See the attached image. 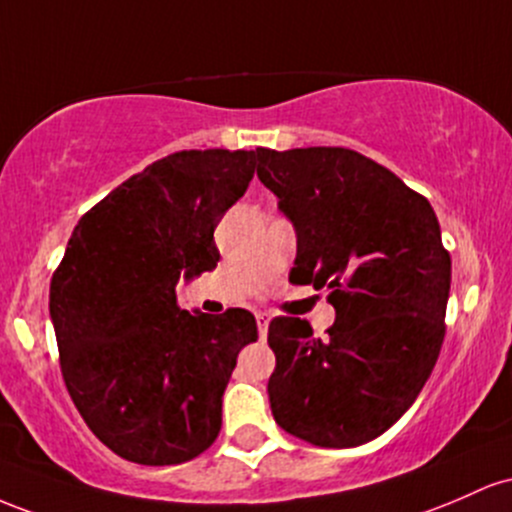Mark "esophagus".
<instances>
[{"mask_svg":"<svg viewBox=\"0 0 512 512\" xmlns=\"http://www.w3.org/2000/svg\"><path fill=\"white\" fill-rule=\"evenodd\" d=\"M256 324H258V333H261V338H263L268 331V324H271V317H268L266 312H256Z\"/></svg>","mask_w":512,"mask_h":512,"instance_id":"obj_1","label":"esophagus"}]
</instances>
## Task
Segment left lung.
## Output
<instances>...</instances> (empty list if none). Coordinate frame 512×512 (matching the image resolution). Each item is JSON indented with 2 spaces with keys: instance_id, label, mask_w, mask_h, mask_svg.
<instances>
[{
  "instance_id": "8db88e82",
  "label": "left lung",
  "mask_w": 512,
  "mask_h": 512,
  "mask_svg": "<svg viewBox=\"0 0 512 512\" xmlns=\"http://www.w3.org/2000/svg\"><path fill=\"white\" fill-rule=\"evenodd\" d=\"M258 179L295 227L290 278L331 290L329 336L268 326L275 423L319 447H358L409 411L445 336L452 263L423 195L343 147L258 149Z\"/></svg>"
}]
</instances>
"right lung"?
I'll return each mask as SVG.
<instances>
[{"label": "right lung", "mask_w": 512, "mask_h": 512, "mask_svg": "<svg viewBox=\"0 0 512 512\" xmlns=\"http://www.w3.org/2000/svg\"><path fill=\"white\" fill-rule=\"evenodd\" d=\"M258 149H188L120 183L74 227L50 283L62 377L86 426L116 455L181 464L215 442L246 309L176 304L179 280L217 268V222L254 179Z\"/></svg>", "instance_id": "obj_1"}]
</instances>
